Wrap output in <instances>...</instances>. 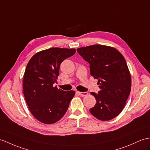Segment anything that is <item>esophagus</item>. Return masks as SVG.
I'll use <instances>...</instances> for the list:
<instances>
[{
  "mask_svg": "<svg viewBox=\"0 0 150 150\" xmlns=\"http://www.w3.org/2000/svg\"><path fill=\"white\" fill-rule=\"evenodd\" d=\"M79 95H80V96H87L88 95V92H79V91H77L76 92Z\"/></svg>",
  "mask_w": 150,
  "mask_h": 150,
  "instance_id": "esophagus-1",
  "label": "esophagus"
}]
</instances>
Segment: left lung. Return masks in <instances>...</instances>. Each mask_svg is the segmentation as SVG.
Here are the masks:
<instances>
[{"instance_id": "obj_1", "label": "left lung", "mask_w": 150, "mask_h": 150, "mask_svg": "<svg viewBox=\"0 0 150 150\" xmlns=\"http://www.w3.org/2000/svg\"><path fill=\"white\" fill-rule=\"evenodd\" d=\"M89 64L90 74L98 79V94L91 92L96 103L90 112L102 121L119 115L126 104L131 89V76L126 61L113 47L94 45L76 49Z\"/></svg>"}]
</instances>
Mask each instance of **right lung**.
Returning a JSON list of instances; mask_svg holds the SVG:
<instances>
[{"label":"right lung","mask_w":150,"mask_h":150,"mask_svg":"<svg viewBox=\"0 0 150 150\" xmlns=\"http://www.w3.org/2000/svg\"><path fill=\"white\" fill-rule=\"evenodd\" d=\"M75 52V48H50L38 52L28 62L23 75V95L31 113L41 123H56L67 112L75 92L59 89L54 83L61 62Z\"/></svg>","instance_id":"add662e5"}]
</instances>
